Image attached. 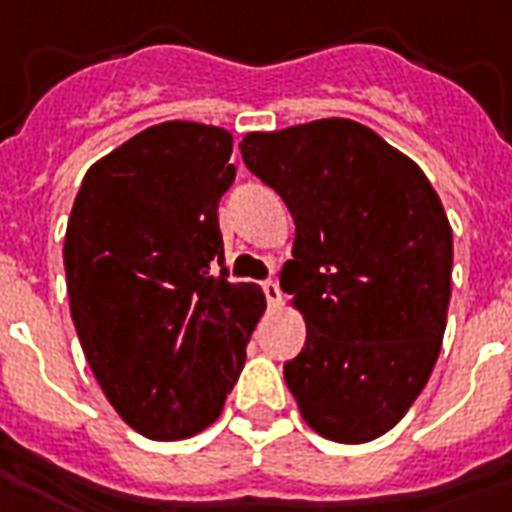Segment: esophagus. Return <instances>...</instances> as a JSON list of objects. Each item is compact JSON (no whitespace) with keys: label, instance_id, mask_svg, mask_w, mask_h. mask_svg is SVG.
I'll use <instances>...</instances> for the list:
<instances>
[{"label":"esophagus","instance_id":"esophagus-1","mask_svg":"<svg viewBox=\"0 0 512 512\" xmlns=\"http://www.w3.org/2000/svg\"><path fill=\"white\" fill-rule=\"evenodd\" d=\"M265 298H268V306H282V290L276 282H265L263 284Z\"/></svg>","mask_w":512,"mask_h":512}]
</instances>
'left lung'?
Wrapping results in <instances>:
<instances>
[{"mask_svg":"<svg viewBox=\"0 0 512 512\" xmlns=\"http://www.w3.org/2000/svg\"><path fill=\"white\" fill-rule=\"evenodd\" d=\"M252 174L295 220L279 284L306 322L284 365L300 416L335 443L403 419L438 362L454 236L424 171L376 131L325 117L241 139Z\"/></svg>","mask_w":512,"mask_h":512,"instance_id":"left-lung-1","label":"left lung"}]
</instances>
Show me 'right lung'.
<instances>
[{
  "label": "right lung",
  "instance_id": "obj_1",
  "mask_svg": "<svg viewBox=\"0 0 512 512\" xmlns=\"http://www.w3.org/2000/svg\"><path fill=\"white\" fill-rule=\"evenodd\" d=\"M230 152L225 128H144L88 169L66 222L85 360L120 419L150 440L193 438L220 416L265 311L257 284L212 276Z\"/></svg>",
  "mask_w": 512,
  "mask_h": 512
}]
</instances>
